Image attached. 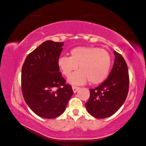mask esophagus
<instances>
[{"instance_id":"1","label":"esophagus","mask_w":146,"mask_h":146,"mask_svg":"<svg viewBox=\"0 0 146 146\" xmlns=\"http://www.w3.org/2000/svg\"><path fill=\"white\" fill-rule=\"evenodd\" d=\"M79 87L78 86H72V90H73V91L74 92H76L78 90H79Z\"/></svg>"}]
</instances>
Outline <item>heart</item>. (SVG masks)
<instances>
[{"mask_svg": "<svg viewBox=\"0 0 146 146\" xmlns=\"http://www.w3.org/2000/svg\"><path fill=\"white\" fill-rule=\"evenodd\" d=\"M58 65L66 77H70L78 66L79 70L69 78L75 85L89 81L91 85L103 82L109 74L111 59L109 52L96 47H77L70 52V56H61Z\"/></svg>", "mask_w": 146, "mask_h": 146, "instance_id": "heart-1", "label": "heart"}]
</instances>
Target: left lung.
I'll return each instance as SVG.
<instances>
[{"mask_svg":"<svg viewBox=\"0 0 146 146\" xmlns=\"http://www.w3.org/2000/svg\"><path fill=\"white\" fill-rule=\"evenodd\" d=\"M113 67L108 77L100 85L90 90V96L85 104L88 111L98 119L111 116L121 108L129 88L128 66L123 56L116 51Z\"/></svg>","mask_w":146,"mask_h":146,"instance_id":"left-lung-1","label":"left lung"}]
</instances>
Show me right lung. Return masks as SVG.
Segmentation results:
<instances>
[{
  "label": "right lung",
  "mask_w": 146,
  "mask_h": 146,
  "mask_svg": "<svg viewBox=\"0 0 146 146\" xmlns=\"http://www.w3.org/2000/svg\"><path fill=\"white\" fill-rule=\"evenodd\" d=\"M64 42L46 41L27 55L22 68L21 89L29 108L39 117L56 118L73 94L59 72Z\"/></svg>",
  "instance_id": "obj_1"
}]
</instances>
